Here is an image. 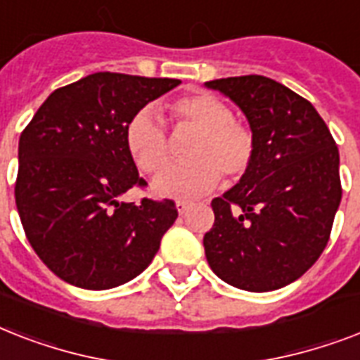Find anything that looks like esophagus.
<instances>
[{
	"label": "esophagus",
	"instance_id": "esophagus-1",
	"mask_svg": "<svg viewBox=\"0 0 360 360\" xmlns=\"http://www.w3.org/2000/svg\"><path fill=\"white\" fill-rule=\"evenodd\" d=\"M175 207H177V213L179 214H185L188 209L192 207V203L191 202H185V200H177L175 202Z\"/></svg>",
	"mask_w": 360,
	"mask_h": 360
}]
</instances>
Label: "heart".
Returning <instances> with one entry per match:
<instances>
[{"mask_svg": "<svg viewBox=\"0 0 360 360\" xmlns=\"http://www.w3.org/2000/svg\"><path fill=\"white\" fill-rule=\"evenodd\" d=\"M172 114L181 124H192L198 136L188 149L192 160L164 168L153 179V192L158 196H202L217 186L220 175L239 179L250 168L254 158V134L246 124L233 120L224 101L209 93H196L177 98ZM124 143L134 164L151 174L168 162V134L157 108L143 106L127 123Z\"/></svg>", "mask_w": 360, "mask_h": 360, "instance_id": "obj_1", "label": "heart"}]
</instances>
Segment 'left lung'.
Returning a JSON list of instances; mask_svg holds the SVG:
<instances>
[{
  "label": "left lung",
  "mask_w": 360,
  "mask_h": 360,
  "mask_svg": "<svg viewBox=\"0 0 360 360\" xmlns=\"http://www.w3.org/2000/svg\"><path fill=\"white\" fill-rule=\"evenodd\" d=\"M205 87L239 106L256 143L239 183L211 202L209 267L239 290L284 288L327 246L342 200L338 147L312 104L271 78H220Z\"/></svg>",
  "instance_id": "1"
}]
</instances>
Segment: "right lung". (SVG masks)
Listing matches in <instances>:
<instances>
[{"label":"right lung","mask_w":360,"mask_h":360,"mask_svg":"<svg viewBox=\"0 0 360 360\" xmlns=\"http://www.w3.org/2000/svg\"><path fill=\"white\" fill-rule=\"evenodd\" d=\"M179 84L95 72L56 89L20 136V220L37 256L65 282L117 288L146 271L160 248L177 209L172 200H121L146 185L124 129L138 110Z\"/></svg>","instance_id":"right-lung-1"}]
</instances>
